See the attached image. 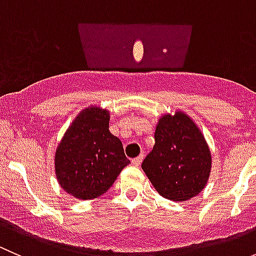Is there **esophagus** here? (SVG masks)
Listing matches in <instances>:
<instances>
[{"mask_svg": "<svg viewBox=\"0 0 256 256\" xmlns=\"http://www.w3.org/2000/svg\"><path fill=\"white\" fill-rule=\"evenodd\" d=\"M142 160H144V154H141L140 156H138L136 158H132L131 164H132L134 166H140L141 162H142Z\"/></svg>", "mask_w": 256, "mask_h": 256, "instance_id": "34e87169", "label": "esophagus"}]
</instances>
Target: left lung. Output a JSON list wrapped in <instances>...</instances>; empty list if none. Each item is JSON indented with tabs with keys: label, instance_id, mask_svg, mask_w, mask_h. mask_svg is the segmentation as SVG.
I'll return each instance as SVG.
<instances>
[{
	"label": "left lung",
	"instance_id": "obj_1",
	"mask_svg": "<svg viewBox=\"0 0 256 256\" xmlns=\"http://www.w3.org/2000/svg\"><path fill=\"white\" fill-rule=\"evenodd\" d=\"M210 158L200 128L190 116L178 112L160 118L154 146L141 167L162 197L183 202L204 188L210 174Z\"/></svg>",
	"mask_w": 256,
	"mask_h": 256
}]
</instances>
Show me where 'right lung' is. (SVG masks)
I'll use <instances>...</instances> for the list:
<instances>
[{
    "label": "right lung",
    "instance_id": "add662e5",
    "mask_svg": "<svg viewBox=\"0 0 256 256\" xmlns=\"http://www.w3.org/2000/svg\"><path fill=\"white\" fill-rule=\"evenodd\" d=\"M108 110L92 106L72 122L56 151V174L66 192L79 200L104 194L130 164L121 141L109 131Z\"/></svg>",
    "mask_w": 256,
    "mask_h": 256
}]
</instances>
